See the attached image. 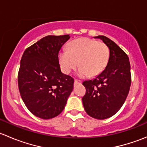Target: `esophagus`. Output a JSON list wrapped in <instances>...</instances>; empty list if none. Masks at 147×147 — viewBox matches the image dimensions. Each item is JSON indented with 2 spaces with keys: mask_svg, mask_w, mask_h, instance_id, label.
Instances as JSON below:
<instances>
[{
  "mask_svg": "<svg viewBox=\"0 0 147 147\" xmlns=\"http://www.w3.org/2000/svg\"><path fill=\"white\" fill-rule=\"evenodd\" d=\"M81 84V82H80V81L77 80H75V82H74V85H75V86L78 85V84Z\"/></svg>",
  "mask_w": 147,
  "mask_h": 147,
  "instance_id": "1",
  "label": "esophagus"
}]
</instances>
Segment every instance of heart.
Masks as SVG:
<instances>
[{"label": "heart", "instance_id": "heart-1", "mask_svg": "<svg viewBox=\"0 0 147 147\" xmlns=\"http://www.w3.org/2000/svg\"><path fill=\"white\" fill-rule=\"evenodd\" d=\"M109 50L105 43L87 38L72 41L67 50L59 52L58 60L65 74H69L78 65L77 74L80 78L96 76L101 73L107 65Z\"/></svg>", "mask_w": 147, "mask_h": 147}]
</instances>
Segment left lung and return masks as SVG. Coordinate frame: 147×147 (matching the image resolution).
<instances>
[{"instance_id":"obj_1","label":"left lung","mask_w":147,"mask_h":147,"mask_svg":"<svg viewBox=\"0 0 147 147\" xmlns=\"http://www.w3.org/2000/svg\"><path fill=\"white\" fill-rule=\"evenodd\" d=\"M102 40L109 50L107 65L94 80L83 82L86 94L82 104L87 115L97 119L115 115L125 102L131 85L130 63L127 55L115 42L104 35Z\"/></svg>"}]
</instances>
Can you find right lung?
<instances>
[{"label": "right lung", "mask_w": 147, "mask_h": 147, "mask_svg": "<svg viewBox=\"0 0 147 147\" xmlns=\"http://www.w3.org/2000/svg\"><path fill=\"white\" fill-rule=\"evenodd\" d=\"M69 35H47L25 50L18 72L22 100L35 116L43 119L57 117L64 109L73 90L74 80L63 74L58 54Z\"/></svg>", "instance_id": "obj_1"}]
</instances>
